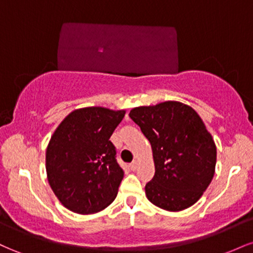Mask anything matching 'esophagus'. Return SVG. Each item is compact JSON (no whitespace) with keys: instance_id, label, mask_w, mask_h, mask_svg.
Returning <instances> with one entry per match:
<instances>
[{"instance_id":"34e87169","label":"esophagus","mask_w":253,"mask_h":253,"mask_svg":"<svg viewBox=\"0 0 253 253\" xmlns=\"http://www.w3.org/2000/svg\"><path fill=\"white\" fill-rule=\"evenodd\" d=\"M129 168H130V170L135 171V170H136V168H138V162H136V161H133L132 163L129 164Z\"/></svg>"}]
</instances>
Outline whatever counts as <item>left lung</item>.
Returning a JSON list of instances; mask_svg holds the SVG:
<instances>
[{"label":"left lung","mask_w":253,"mask_h":253,"mask_svg":"<svg viewBox=\"0 0 253 253\" xmlns=\"http://www.w3.org/2000/svg\"><path fill=\"white\" fill-rule=\"evenodd\" d=\"M129 118L149 139L155 176L145 185L150 202L179 211L199 201L215 172L216 146L190 106L167 101L133 108Z\"/></svg>","instance_id":"obj_1"}]
</instances>
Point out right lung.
Here are the masks:
<instances>
[{
  "label": "right lung",
  "mask_w": 253,
  "mask_h": 253,
  "mask_svg": "<svg viewBox=\"0 0 253 253\" xmlns=\"http://www.w3.org/2000/svg\"><path fill=\"white\" fill-rule=\"evenodd\" d=\"M125 113L103 107L76 109L51 136L46 150L47 179L69 211L94 214L117 197L124 170L109 138Z\"/></svg>",
  "instance_id": "right-lung-1"
}]
</instances>
